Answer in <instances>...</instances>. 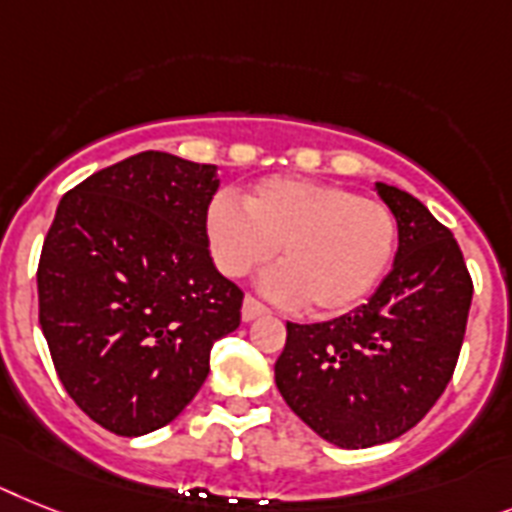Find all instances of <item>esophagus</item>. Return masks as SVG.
Listing matches in <instances>:
<instances>
[{
	"label": "esophagus",
	"instance_id": "esophagus-1",
	"mask_svg": "<svg viewBox=\"0 0 512 512\" xmlns=\"http://www.w3.org/2000/svg\"><path fill=\"white\" fill-rule=\"evenodd\" d=\"M264 314H269V308L261 301H256V298H251V295H246V301H243V322H253V319H259Z\"/></svg>",
	"mask_w": 512,
	"mask_h": 512
}]
</instances>
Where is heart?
<instances>
[{
    "label": "heart",
    "mask_w": 512,
    "mask_h": 512,
    "mask_svg": "<svg viewBox=\"0 0 512 512\" xmlns=\"http://www.w3.org/2000/svg\"><path fill=\"white\" fill-rule=\"evenodd\" d=\"M211 259L227 277H243L272 259L261 277L274 301L311 303L319 314L358 306L390 269L398 219L382 201L306 177H266L243 206L217 193L206 209Z\"/></svg>",
    "instance_id": "obj_1"
}]
</instances>
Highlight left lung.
Masks as SVG:
<instances>
[{
  "mask_svg": "<svg viewBox=\"0 0 512 512\" xmlns=\"http://www.w3.org/2000/svg\"><path fill=\"white\" fill-rule=\"evenodd\" d=\"M398 219V253L377 293L332 322H287L274 382L301 421L337 447L398 439L453 379L474 282L458 240L418 198L377 183Z\"/></svg>",
  "mask_w": 512,
  "mask_h": 512,
  "instance_id": "left-lung-1",
  "label": "left lung"
}]
</instances>
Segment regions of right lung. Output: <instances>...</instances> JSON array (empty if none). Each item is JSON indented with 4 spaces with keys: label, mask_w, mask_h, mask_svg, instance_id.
Listing matches in <instances>:
<instances>
[{
    "label": "right lung",
    "mask_w": 512,
    "mask_h": 512,
    "mask_svg": "<svg viewBox=\"0 0 512 512\" xmlns=\"http://www.w3.org/2000/svg\"><path fill=\"white\" fill-rule=\"evenodd\" d=\"M217 167L143 151L67 190L38 261V324L96 424L141 437L196 398L243 290L209 256Z\"/></svg>",
    "instance_id": "obj_1"
}]
</instances>
